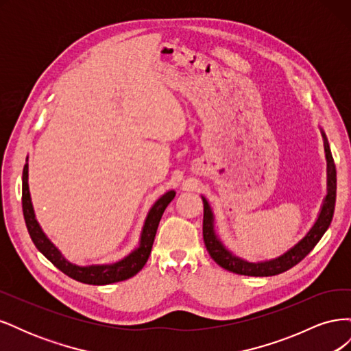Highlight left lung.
I'll return each instance as SVG.
<instances>
[{"instance_id": "8db88e82", "label": "left lung", "mask_w": 351, "mask_h": 351, "mask_svg": "<svg viewBox=\"0 0 351 351\" xmlns=\"http://www.w3.org/2000/svg\"><path fill=\"white\" fill-rule=\"evenodd\" d=\"M325 152H326V161H328V195L324 200V206L321 209V214L317 217V221L312 230L307 232L306 237L295 244L293 249H290L282 256L272 259L268 262L261 263H252L243 259H239L222 246L221 241L217 239L214 232V217H212L210 208L205 197L204 200V241L208 253L210 258L214 259L219 267L227 271H231L239 275H247V277H272V275H278L290 268L295 267L297 263L302 262L307 254L312 252L316 246L317 241L322 239L325 231L328 230L329 224L332 221L334 209H335V196H337V169L334 164V158L329 149V145L325 141Z\"/></svg>"}]
</instances>
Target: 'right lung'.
I'll use <instances>...</instances> for the list:
<instances>
[{"instance_id":"right-lung-1","label":"right lung","mask_w":351,"mask_h":351,"mask_svg":"<svg viewBox=\"0 0 351 351\" xmlns=\"http://www.w3.org/2000/svg\"><path fill=\"white\" fill-rule=\"evenodd\" d=\"M176 196L174 190L171 192H167L162 197H159L152 209L147 214V218L145 221L142 237H141V246L137 247L134 252H132L129 256L124 258L120 262H115L112 265H97V267H76V265H71L64 258L61 256L58 249L52 244L44 231L40 230L38 221L35 218L34 206H32L30 202V193H29V184H27V164H25L23 168V186H22V205H23V215L27 231L30 234L32 241L35 243L38 250L44 254V256L51 261L56 267L69 275L70 278L80 281L83 284H92V285H105V284H112L132 278L133 275L139 272L145 263L149 258L152 244L155 240L156 230L159 226V221L164 214L165 208L168 206L169 202H171Z\"/></svg>"}]
</instances>
